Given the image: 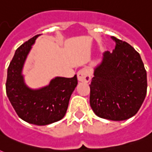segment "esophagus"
I'll use <instances>...</instances> for the list:
<instances>
[{
  "label": "esophagus",
  "mask_w": 152,
  "mask_h": 152,
  "mask_svg": "<svg viewBox=\"0 0 152 152\" xmlns=\"http://www.w3.org/2000/svg\"><path fill=\"white\" fill-rule=\"evenodd\" d=\"M91 72L87 69H80L77 73L78 80L80 82H83V83H88L91 80Z\"/></svg>",
  "instance_id": "34e87169"
}]
</instances>
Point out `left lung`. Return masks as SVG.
<instances>
[{
  "instance_id": "obj_1",
  "label": "left lung",
  "mask_w": 152,
  "mask_h": 152,
  "mask_svg": "<svg viewBox=\"0 0 152 152\" xmlns=\"http://www.w3.org/2000/svg\"><path fill=\"white\" fill-rule=\"evenodd\" d=\"M115 49L106 51L90 84V105L101 118L124 121L138 112L147 94V72L132 46L111 37Z\"/></svg>"
}]
</instances>
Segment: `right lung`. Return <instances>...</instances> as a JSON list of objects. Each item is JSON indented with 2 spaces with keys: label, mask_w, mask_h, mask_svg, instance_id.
Listing matches in <instances>:
<instances>
[{
  "label": "right lung",
  "mask_w": 152,
  "mask_h": 152,
  "mask_svg": "<svg viewBox=\"0 0 152 152\" xmlns=\"http://www.w3.org/2000/svg\"><path fill=\"white\" fill-rule=\"evenodd\" d=\"M39 35L29 39L15 50L8 69L6 93L22 120L33 125H46L64 118L78 81L75 75L72 78L57 76L50 81L48 85L38 89L31 88L26 84L23 69Z\"/></svg>",
  "instance_id": "1"
}]
</instances>
